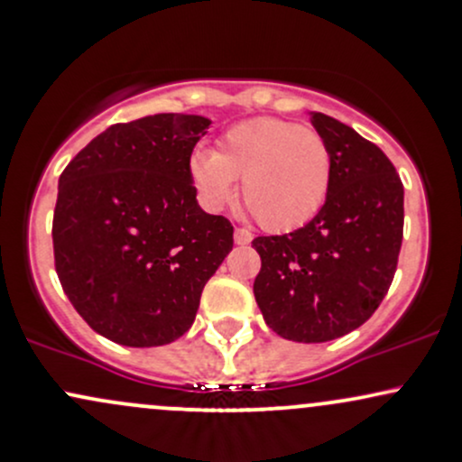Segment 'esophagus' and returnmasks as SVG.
Masks as SVG:
<instances>
[{
    "mask_svg": "<svg viewBox=\"0 0 462 462\" xmlns=\"http://www.w3.org/2000/svg\"><path fill=\"white\" fill-rule=\"evenodd\" d=\"M233 240H236V245H249V242L253 240L251 231L246 229H236V233H233Z\"/></svg>",
    "mask_w": 462,
    "mask_h": 462,
    "instance_id": "esophagus-1",
    "label": "esophagus"
}]
</instances>
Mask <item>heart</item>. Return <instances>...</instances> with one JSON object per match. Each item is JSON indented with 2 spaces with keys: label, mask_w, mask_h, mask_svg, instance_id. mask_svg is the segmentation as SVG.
Wrapping results in <instances>:
<instances>
[{
  "label": "heart",
  "mask_w": 462,
  "mask_h": 462,
  "mask_svg": "<svg viewBox=\"0 0 462 462\" xmlns=\"http://www.w3.org/2000/svg\"><path fill=\"white\" fill-rule=\"evenodd\" d=\"M191 180L202 202L220 209L242 178V202L266 231L304 226L326 205L332 185V150L319 132L282 118H251L226 130L217 152L196 150Z\"/></svg>",
  "instance_id": "b5f03b06"
}]
</instances>
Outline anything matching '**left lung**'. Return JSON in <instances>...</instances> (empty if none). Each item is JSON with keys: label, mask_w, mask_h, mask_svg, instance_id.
Wrapping results in <instances>:
<instances>
[{"label": "left lung", "mask_w": 462, "mask_h": 462, "mask_svg": "<svg viewBox=\"0 0 462 462\" xmlns=\"http://www.w3.org/2000/svg\"><path fill=\"white\" fill-rule=\"evenodd\" d=\"M310 121L332 150L328 200L301 229L251 242L266 326L300 344L365 324L394 280L403 242V182L390 158L337 118L312 112Z\"/></svg>", "instance_id": "1"}]
</instances>
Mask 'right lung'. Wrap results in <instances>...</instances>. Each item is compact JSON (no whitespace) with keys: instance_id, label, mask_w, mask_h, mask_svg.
Segmentation results:
<instances>
[{"instance_id":"obj_1","label":"right lung","mask_w":462,"mask_h":462,"mask_svg":"<svg viewBox=\"0 0 462 462\" xmlns=\"http://www.w3.org/2000/svg\"><path fill=\"white\" fill-rule=\"evenodd\" d=\"M211 121L153 114L92 138L59 178L54 269L92 330L152 348L185 335L233 249L225 216L198 207L189 158Z\"/></svg>"}]
</instances>
